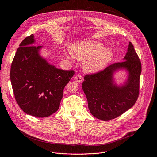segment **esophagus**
Segmentation results:
<instances>
[{"label":"esophagus","mask_w":157,"mask_h":157,"mask_svg":"<svg viewBox=\"0 0 157 157\" xmlns=\"http://www.w3.org/2000/svg\"><path fill=\"white\" fill-rule=\"evenodd\" d=\"M74 79H75V80L76 82H79V83L82 82V81H83V78H82L81 75H78L75 76V78H74Z\"/></svg>","instance_id":"obj_1"}]
</instances>
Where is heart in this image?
I'll use <instances>...</instances> for the list:
<instances>
[{"label":"heart","instance_id":"1","mask_svg":"<svg viewBox=\"0 0 157 157\" xmlns=\"http://www.w3.org/2000/svg\"><path fill=\"white\" fill-rule=\"evenodd\" d=\"M102 47V44L99 42H81L71 49V53L78 59H85L83 67L86 71L96 72L104 68L113 57V53L109 48ZM66 56L69 58L68 55Z\"/></svg>","mask_w":157,"mask_h":157}]
</instances>
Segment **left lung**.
Here are the masks:
<instances>
[{"label": "left lung", "instance_id": "obj_1", "mask_svg": "<svg viewBox=\"0 0 157 157\" xmlns=\"http://www.w3.org/2000/svg\"><path fill=\"white\" fill-rule=\"evenodd\" d=\"M122 69H126L129 76L124 85L117 86L113 76ZM141 72V62L130 41L122 62L110 64L96 73L86 75L82 88L91 114L99 119L109 121L130 109L139 95Z\"/></svg>", "mask_w": 157, "mask_h": 157}]
</instances>
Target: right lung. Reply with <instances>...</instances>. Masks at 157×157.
<instances>
[{
    "label": "right lung",
    "instance_id": "1",
    "mask_svg": "<svg viewBox=\"0 0 157 157\" xmlns=\"http://www.w3.org/2000/svg\"><path fill=\"white\" fill-rule=\"evenodd\" d=\"M33 34L26 37L17 49L10 68L15 100L25 113L47 117L56 112L63 89L75 75L50 64L40 55L43 46H32Z\"/></svg>",
    "mask_w": 157,
    "mask_h": 157
}]
</instances>
